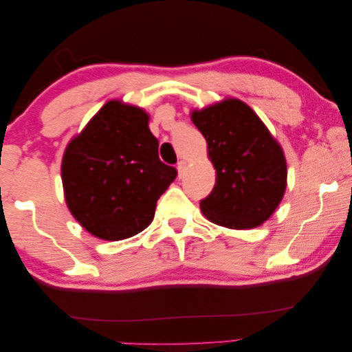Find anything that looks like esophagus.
<instances>
[{"instance_id":"esophagus-1","label":"esophagus","mask_w":352,"mask_h":352,"mask_svg":"<svg viewBox=\"0 0 352 352\" xmlns=\"http://www.w3.org/2000/svg\"><path fill=\"white\" fill-rule=\"evenodd\" d=\"M186 166H187V164H186V160H179V162H177V173H179V177H182V175H184V171H186Z\"/></svg>"}]
</instances>
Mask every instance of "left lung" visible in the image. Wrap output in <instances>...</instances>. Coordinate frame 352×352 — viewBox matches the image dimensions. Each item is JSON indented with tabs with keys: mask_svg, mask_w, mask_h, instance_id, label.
<instances>
[{
	"mask_svg": "<svg viewBox=\"0 0 352 352\" xmlns=\"http://www.w3.org/2000/svg\"><path fill=\"white\" fill-rule=\"evenodd\" d=\"M217 170L210 195L201 199L207 220L230 229L261 226L284 197L287 164L279 143L243 101L229 98L192 113Z\"/></svg>",
	"mask_w": 352,
	"mask_h": 352,
	"instance_id": "8db88e82",
	"label": "left lung"
}]
</instances>
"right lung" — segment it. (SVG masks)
Masks as SVG:
<instances>
[{"label": "right lung", "instance_id": "obj_1", "mask_svg": "<svg viewBox=\"0 0 352 352\" xmlns=\"http://www.w3.org/2000/svg\"><path fill=\"white\" fill-rule=\"evenodd\" d=\"M140 107L109 101L67 146L62 184L72 215L91 235L123 240L142 232L175 166L159 159V140Z\"/></svg>", "mask_w": 352, "mask_h": 352}]
</instances>
